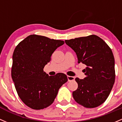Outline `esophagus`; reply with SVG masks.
I'll return each mask as SVG.
<instances>
[{
  "instance_id": "obj_1",
  "label": "esophagus",
  "mask_w": 122,
  "mask_h": 122,
  "mask_svg": "<svg viewBox=\"0 0 122 122\" xmlns=\"http://www.w3.org/2000/svg\"><path fill=\"white\" fill-rule=\"evenodd\" d=\"M67 79H68V81H72V80H75V77H73V76H67Z\"/></svg>"
}]
</instances>
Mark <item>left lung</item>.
I'll return each mask as SVG.
<instances>
[{
  "label": "left lung",
  "mask_w": 122,
  "mask_h": 122,
  "mask_svg": "<svg viewBox=\"0 0 122 122\" xmlns=\"http://www.w3.org/2000/svg\"><path fill=\"white\" fill-rule=\"evenodd\" d=\"M77 55L78 63L87 67L84 79H75L78 87L73 92L75 101L86 108L100 106L107 99L115 81V58L111 49L95 35L66 40Z\"/></svg>",
  "instance_id": "obj_1"
}]
</instances>
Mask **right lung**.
I'll list each match as a JSON object with an SVG mask.
<instances>
[{
    "instance_id": "1",
    "label": "right lung",
    "mask_w": 122,
    "mask_h": 122,
    "mask_svg": "<svg viewBox=\"0 0 122 122\" xmlns=\"http://www.w3.org/2000/svg\"><path fill=\"white\" fill-rule=\"evenodd\" d=\"M64 43L31 35L15 47L12 78L20 99L31 109L41 110L52 105L59 89L67 81V76L62 73L49 76L43 71L53 53Z\"/></svg>"
}]
</instances>
